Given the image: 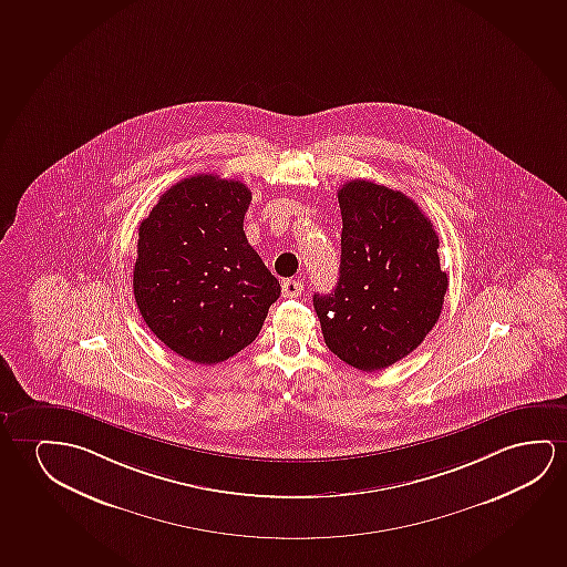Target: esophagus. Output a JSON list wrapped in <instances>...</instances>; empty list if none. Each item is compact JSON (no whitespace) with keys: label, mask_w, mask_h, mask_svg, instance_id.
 <instances>
[{"label":"esophagus","mask_w":567,"mask_h":567,"mask_svg":"<svg viewBox=\"0 0 567 567\" xmlns=\"http://www.w3.org/2000/svg\"><path fill=\"white\" fill-rule=\"evenodd\" d=\"M302 290H305V285L300 280L288 279L282 282V296L285 298H298L302 295Z\"/></svg>","instance_id":"34e87169"}]
</instances>
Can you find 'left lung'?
<instances>
[{"label": "left lung", "mask_w": 567, "mask_h": 567, "mask_svg": "<svg viewBox=\"0 0 567 567\" xmlns=\"http://www.w3.org/2000/svg\"><path fill=\"white\" fill-rule=\"evenodd\" d=\"M337 198L343 218L339 280L331 295H313V308L329 351L374 372L421 346L439 321L449 277L433 221L410 197L354 179Z\"/></svg>", "instance_id": "left-lung-1"}]
</instances>
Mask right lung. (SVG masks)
I'll list each match as a JSON object with an SVG mask.
<instances>
[{
	"label": "right lung",
	"instance_id": "obj_1",
	"mask_svg": "<svg viewBox=\"0 0 567 567\" xmlns=\"http://www.w3.org/2000/svg\"><path fill=\"white\" fill-rule=\"evenodd\" d=\"M244 183L200 173L165 190L140 221L134 298L173 353L216 364L254 343L279 280L247 244Z\"/></svg>",
	"mask_w": 567,
	"mask_h": 567
}]
</instances>
